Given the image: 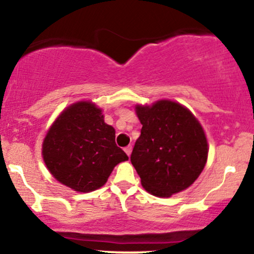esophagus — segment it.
<instances>
[{
  "mask_svg": "<svg viewBox=\"0 0 254 254\" xmlns=\"http://www.w3.org/2000/svg\"><path fill=\"white\" fill-rule=\"evenodd\" d=\"M124 151H125V153H127V156H130L131 155V151H132V147H131V145H127V147H125Z\"/></svg>",
  "mask_w": 254,
  "mask_h": 254,
  "instance_id": "34e87169",
  "label": "esophagus"
}]
</instances>
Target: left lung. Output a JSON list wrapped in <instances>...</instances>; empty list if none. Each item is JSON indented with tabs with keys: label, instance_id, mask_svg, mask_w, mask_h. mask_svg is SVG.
I'll list each match as a JSON object with an SVG mask.
<instances>
[{
	"label": "left lung",
	"instance_id": "8db88e82",
	"mask_svg": "<svg viewBox=\"0 0 254 254\" xmlns=\"http://www.w3.org/2000/svg\"><path fill=\"white\" fill-rule=\"evenodd\" d=\"M136 115L142 129L130 160L142 186L157 197L186 190L208 159L202 125L185 106L171 100L137 105Z\"/></svg>",
	"mask_w": 254,
	"mask_h": 254
}]
</instances>
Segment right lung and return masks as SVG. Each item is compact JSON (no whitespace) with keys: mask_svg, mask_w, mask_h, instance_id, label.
Returning <instances> with one entry per match:
<instances>
[{"mask_svg":"<svg viewBox=\"0 0 254 254\" xmlns=\"http://www.w3.org/2000/svg\"><path fill=\"white\" fill-rule=\"evenodd\" d=\"M43 159L63 185L90 192L105 185L115 166L129 157L116 144V131L95 104L80 101L58 116L43 142Z\"/></svg>","mask_w":254,"mask_h":254,"instance_id":"1","label":"right lung"}]
</instances>
